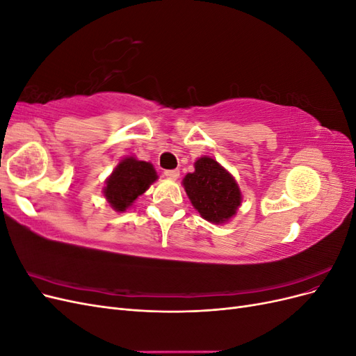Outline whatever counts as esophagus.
<instances>
[{
	"instance_id": "obj_1",
	"label": "esophagus",
	"mask_w": 356,
	"mask_h": 356,
	"mask_svg": "<svg viewBox=\"0 0 356 356\" xmlns=\"http://www.w3.org/2000/svg\"><path fill=\"white\" fill-rule=\"evenodd\" d=\"M165 177L175 181L179 178V170L178 169H168V170H165Z\"/></svg>"
}]
</instances>
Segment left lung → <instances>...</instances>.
I'll use <instances>...</instances> for the list:
<instances>
[{
  "label": "left lung",
  "instance_id": "1",
  "mask_svg": "<svg viewBox=\"0 0 356 356\" xmlns=\"http://www.w3.org/2000/svg\"><path fill=\"white\" fill-rule=\"evenodd\" d=\"M187 196L203 220L224 224L232 220L242 204V191L230 172L209 156L195 161V172L182 179Z\"/></svg>",
  "mask_w": 356,
  "mask_h": 356
}]
</instances>
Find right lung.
I'll list each match as a JSON object with an SVG mask.
<instances>
[{"instance_id": "add662e5", "label": "right lung", "mask_w": 356, "mask_h": 356, "mask_svg": "<svg viewBox=\"0 0 356 356\" xmlns=\"http://www.w3.org/2000/svg\"><path fill=\"white\" fill-rule=\"evenodd\" d=\"M157 178V172L149 161L139 160L135 156L123 157L105 179L104 197L115 212H124Z\"/></svg>"}]
</instances>
